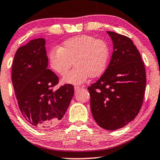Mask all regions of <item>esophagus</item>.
<instances>
[{
	"label": "esophagus",
	"instance_id": "1",
	"mask_svg": "<svg viewBox=\"0 0 160 160\" xmlns=\"http://www.w3.org/2000/svg\"><path fill=\"white\" fill-rule=\"evenodd\" d=\"M81 89H82V88H81L80 87H76V86L74 87V90H75L76 92H77L79 91Z\"/></svg>",
	"mask_w": 160,
	"mask_h": 160
}]
</instances>
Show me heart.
<instances>
[{"instance_id":"1","label":"heart","mask_w":160,"mask_h":160,"mask_svg":"<svg viewBox=\"0 0 160 160\" xmlns=\"http://www.w3.org/2000/svg\"><path fill=\"white\" fill-rule=\"evenodd\" d=\"M109 47L102 39L89 35H80L65 40L58 49L50 51L48 56L52 71L64 76L72 66L75 68L62 79L63 84H81L89 77L102 75L108 65Z\"/></svg>"}]
</instances>
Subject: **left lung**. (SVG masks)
I'll use <instances>...</instances> for the list:
<instances>
[{
	"label": "left lung",
	"mask_w": 160,
	"mask_h": 160,
	"mask_svg": "<svg viewBox=\"0 0 160 160\" xmlns=\"http://www.w3.org/2000/svg\"><path fill=\"white\" fill-rule=\"evenodd\" d=\"M113 45L108 68L97 82L88 87L94 119L100 128L115 130L136 117L146 84L144 63L130 38L107 31Z\"/></svg>",
	"instance_id": "8db88e82"
}]
</instances>
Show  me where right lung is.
<instances>
[{
  "mask_svg": "<svg viewBox=\"0 0 160 160\" xmlns=\"http://www.w3.org/2000/svg\"><path fill=\"white\" fill-rule=\"evenodd\" d=\"M44 38L19 47L12 64V79L19 110L26 121L38 129L57 125L65 115L74 88L65 84L54 89L58 77L48 68Z\"/></svg>",
  "mask_w": 160,
  "mask_h": 160,
  "instance_id": "1",
  "label": "right lung"
}]
</instances>
